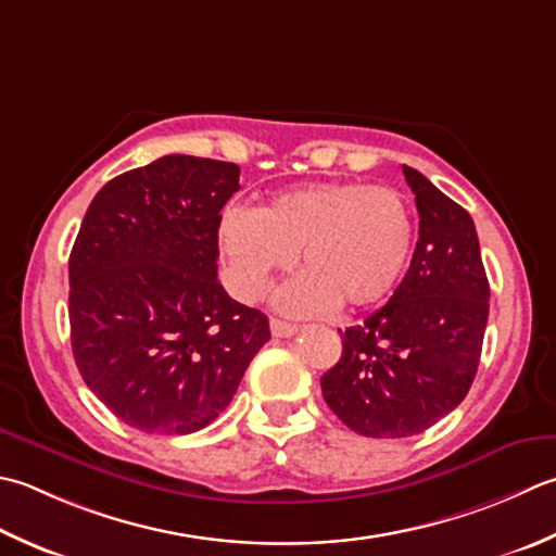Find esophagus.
I'll use <instances>...</instances> for the list:
<instances>
[{"mask_svg":"<svg viewBox=\"0 0 556 556\" xmlns=\"http://www.w3.org/2000/svg\"><path fill=\"white\" fill-rule=\"evenodd\" d=\"M269 330L275 337H291L293 332L299 330V325L289 323V320H281V318H269Z\"/></svg>","mask_w":556,"mask_h":556,"instance_id":"esophagus-1","label":"esophagus"}]
</instances>
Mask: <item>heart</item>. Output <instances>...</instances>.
<instances>
[{
	"mask_svg": "<svg viewBox=\"0 0 556 556\" xmlns=\"http://www.w3.org/2000/svg\"><path fill=\"white\" fill-rule=\"evenodd\" d=\"M415 219L393 188L323 180L279 192L255 214L228 212L219 226L231 285L255 301L299 253L303 275L279 293L293 313L362 311L383 301L405 271Z\"/></svg>",
	"mask_w": 556,
	"mask_h": 556,
	"instance_id": "1",
	"label": "heart"
}]
</instances>
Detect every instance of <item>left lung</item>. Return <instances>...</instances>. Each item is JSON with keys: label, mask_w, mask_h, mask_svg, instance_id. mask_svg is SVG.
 Segmentation results:
<instances>
[{"label": "left lung", "mask_w": 556, "mask_h": 556, "mask_svg": "<svg viewBox=\"0 0 556 556\" xmlns=\"http://www.w3.org/2000/svg\"><path fill=\"white\" fill-rule=\"evenodd\" d=\"M402 173L419 212L409 269L383 308L340 330V362L320 378L328 407L371 439L415 437L460 405L489 318L472 216L419 170Z\"/></svg>", "instance_id": "1"}]
</instances>
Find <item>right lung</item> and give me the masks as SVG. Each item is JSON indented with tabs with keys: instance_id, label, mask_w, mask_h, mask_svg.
Returning a JSON list of instances; mask_svg holds the SVG:
<instances>
[{
	"instance_id": "right-lung-1",
	"label": "right lung",
	"mask_w": 556,
	"mask_h": 556,
	"mask_svg": "<svg viewBox=\"0 0 556 556\" xmlns=\"http://www.w3.org/2000/svg\"><path fill=\"white\" fill-rule=\"evenodd\" d=\"M236 163L170 154L105 182L70 255L72 352L129 427L180 437L233 400L269 320L216 279Z\"/></svg>"
}]
</instances>
